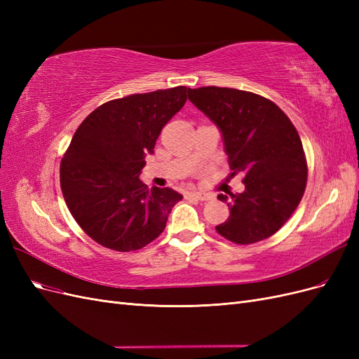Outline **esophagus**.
<instances>
[{
	"label": "esophagus",
	"mask_w": 359,
	"mask_h": 359,
	"mask_svg": "<svg viewBox=\"0 0 359 359\" xmlns=\"http://www.w3.org/2000/svg\"><path fill=\"white\" fill-rule=\"evenodd\" d=\"M189 198H193V199H198V201H202V202H206V201H211L212 196L208 193H202V191H191L187 194Z\"/></svg>",
	"instance_id": "34e87169"
}]
</instances>
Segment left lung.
I'll use <instances>...</instances> for the list:
<instances>
[{
	"mask_svg": "<svg viewBox=\"0 0 359 359\" xmlns=\"http://www.w3.org/2000/svg\"><path fill=\"white\" fill-rule=\"evenodd\" d=\"M189 100L220 128L232 175L244 173L243 193L217 196L231 214L215 231L240 245L266 240L306 190L307 160L297 128L276 103L248 91L202 86L189 90Z\"/></svg>",
	"mask_w": 359,
	"mask_h": 359,
	"instance_id": "obj_1",
	"label": "left lung"
}]
</instances>
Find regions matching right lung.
<instances>
[{"label":"right lung","instance_id":"1","mask_svg":"<svg viewBox=\"0 0 359 359\" xmlns=\"http://www.w3.org/2000/svg\"><path fill=\"white\" fill-rule=\"evenodd\" d=\"M187 93V86H175L115 99L76 130L61 160L60 182L73 219L95 243L133 252L165 231L182 194L169 187L149 190L139 173Z\"/></svg>","mask_w":359,"mask_h":359}]
</instances>
